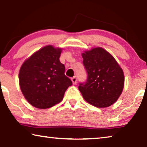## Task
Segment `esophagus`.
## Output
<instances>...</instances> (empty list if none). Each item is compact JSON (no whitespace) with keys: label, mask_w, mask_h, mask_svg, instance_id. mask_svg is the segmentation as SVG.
<instances>
[{"label":"esophagus","mask_w":147,"mask_h":147,"mask_svg":"<svg viewBox=\"0 0 147 147\" xmlns=\"http://www.w3.org/2000/svg\"><path fill=\"white\" fill-rule=\"evenodd\" d=\"M71 80H72V82H73V84H76V81H77L76 76L73 77V78H71Z\"/></svg>","instance_id":"34e87169"}]
</instances>
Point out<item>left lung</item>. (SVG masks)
Masks as SVG:
<instances>
[{"instance_id": "1", "label": "left lung", "mask_w": 147, "mask_h": 147, "mask_svg": "<svg viewBox=\"0 0 147 147\" xmlns=\"http://www.w3.org/2000/svg\"><path fill=\"white\" fill-rule=\"evenodd\" d=\"M88 73L86 82L80 83L79 91L84 98L97 108H106L117 100L123 91V69L115 58L101 47L82 54Z\"/></svg>"}]
</instances>
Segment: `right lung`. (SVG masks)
I'll use <instances>...</instances> for the list:
<instances>
[{"label": "right lung", "mask_w": 147, "mask_h": 147, "mask_svg": "<svg viewBox=\"0 0 147 147\" xmlns=\"http://www.w3.org/2000/svg\"><path fill=\"white\" fill-rule=\"evenodd\" d=\"M61 53V49L45 46L22 65L19 74L20 88L34 107L47 109L60 102L67 89L73 84L59 61Z\"/></svg>", "instance_id": "right-lung-1"}]
</instances>
